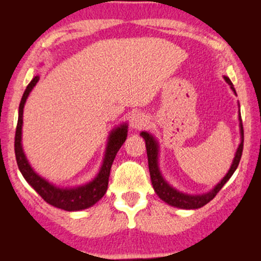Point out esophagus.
<instances>
[{"instance_id": "1", "label": "esophagus", "mask_w": 261, "mask_h": 261, "mask_svg": "<svg viewBox=\"0 0 261 261\" xmlns=\"http://www.w3.org/2000/svg\"><path fill=\"white\" fill-rule=\"evenodd\" d=\"M146 124H147V120H146L145 116L140 113L134 114L130 118V126L131 128H134V130H140V128L145 127Z\"/></svg>"}]
</instances>
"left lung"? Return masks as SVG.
<instances>
[{
	"label": "left lung",
	"mask_w": 261,
	"mask_h": 261,
	"mask_svg": "<svg viewBox=\"0 0 261 261\" xmlns=\"http://www.w3.org/2000/svg\"><path fill=\"white\" fill-rule=\"evenodd\" d=\"M224 81L230 86V89L236 93L234 87H233V83L230 82L228 77L224 76ZM239 127H241V136L242 141L239 143V147L237 149L234 160L232 162V166L227 173L226 176L221 180L218 184L212 189L208 193L202 194V195H189V194H182L180 191H178L176 189L164 180V178L162 176L160 168H158V142L154 140V137L152 135H149L146 131H142L141 133V136L145 139L146 142V149H147V157H148V168H149V175H151V181L152 185H153V189L158 196L163 200L164 202H167L170 206H174V207L179 208H185V210H193V208H200L202 206H205L206 203L211 201L218 191L222 189V187L226 184L227 181L229 180L230 176L233 175V173L236 172L237 167H238L239 161H241L242 152H243V124H242V118L241 113H239Z\"/></svg>",
	"instance_id": "obj_1"
}]
</instances>
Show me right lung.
<instances>
[{"mask_svg": "<svg viewBox=\"0 0 261 261\" xmlns=\"http://www.w3.org/2000/svg\"><path fill=\"white\" fill-rule=\"evenodd\" d=\"M38 81L39 76H35L31 81V83L27 86L25 91L23 93L22 100H20L19 110H18V122L16 128V137H14V153H16L18 168H19L25 180L28 181V184L50 205L65 210V211H80V210L91 207L95 202L99 201L101 197L104 196V194L107 193L110 168H112V164L116 153H118L122 143L126 140L127 125L122 124L119 127L114 128L112 133H110L103 164H101V168L98 175L92 181L76 188L55 187V185L50 184L49 181L45 180L44 178H41L40 175L34 172V169L29 164L22 148L23 108H24L29 93L32 92V89L37 85Z\"/></svg>", "mask_w": 261, "mask_h": 261, "instance_id": "right-lung-1", "label": "right lung"}]
</instances>
